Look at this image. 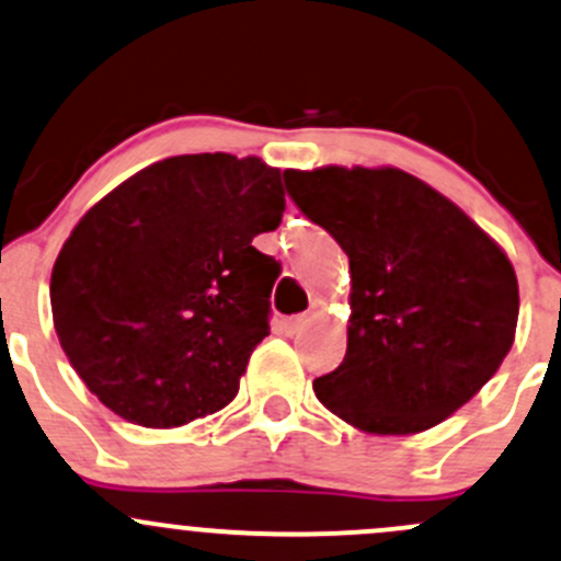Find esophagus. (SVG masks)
I'll return each mask as SVG.
<instances>
[{"mask_svg":"<svg viewBox=\"0 0 561 561\" xmlns=\"http://www.w3.org/2000/svg\"><path fill=\"white\" fill-rule=\"evenodd\" d=\"M314 320V314H311V311H304V314H293V317H287L285 320V330L290 335H296V333H300V330H304L306 325H309V322Z\"/></svg>","mask_w":561,"mask_h":561,"instance_id":"1","label":"esophagus"}]
</instances>
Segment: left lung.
I'll list each match as a JSON object with an SVG mask.
<instances>
[{
    "mask_svg": "<svg viewBox=\"0 0 561 561\" xmlns=\"http://www.w3.org/2000/svg\"><path fill=\"white\" fill-rule=\"evenodd\" d=\"M287 193L350 257L344 363L325 409L374 435H414L468 403L514 346L518 282L503 247L394 167L285 172Z\"/></svg>",
    "mask_w": 561,
    "mask_h": 561,
    "instance_id": "8db88e82",
    "label": "left lung"
}]
</instances>
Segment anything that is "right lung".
<instances>
[{
  "mask_svg": "<svg viewBox=\"0 0 561 561\" xmlns=\"http://www.w3.org/2000/svg\"><path fill=\"white\" fill-rule=\"evenodd\" d=\"M282 211L279 169L198 152L141 169L80 217L53 265V325L110 411L167 430L231 403L279 276L252 239Z\"/></svg>",
  "mask_w": 561,
  "mask_h": 561,
  "instance_id": "right-lung-1",
  "label": "right lung"
}]
</instances>
